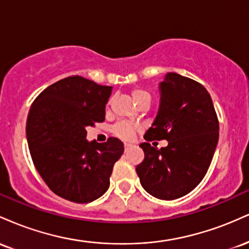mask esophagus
<instances>
[{
	"label": "esophagus",
	"mask_w": 249,
	"mask_h": 249,
	"mask_svg": "<svg viewBox=\"0 0 249 249\" xmlns=\"http://www.w3.org/2000/svg\"><path fill=\"white\" fill-rule=\"evenodd\" d=\"M132 146H133V145H132V144H130V142H125V144H124V147H125V152H127V151L130 150V148L132 147Z\"/></svg>",
	"instance_id": "1"
}]
</instances>
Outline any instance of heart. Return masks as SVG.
<instances>
[{
	"mask_svg": "<svg viewBox=\"0 0 249 249\" xmlns=\"http://www.w3.org/2000/svg\"><path fill=\"white\" fill-rule=\"evenodd\" d=\"M132 98L137 104H141L144 101H151L150 93L147 91L142 90V89H136L132 91ZM138 126L134 124H131L128 122H118L116 123L112 126V132L116 134L119 138L124 139V141H131L133 138V136L136 134Z\"/></svg>",
	"mask_w": 249,
	"mask_h": 249,
	"instance_id": "heart-1",
	"label": "heart"
}]
</instances>
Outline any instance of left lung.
Wrapping results in <instances>:
<instances>
[{
    "instance_id": "obj_1",
    "label": "left lung",
    "mask_w": 249,
    "mask_h": 249,
    "mask_svg": "<svg viewBox=\"0 0 249 249\" xmlns=\"http://www.w3.org/2000/svg\"><path fill=\"white\" fill-rule=\"evenodd\" d=\"M161 101L152 126L139 146L144 160L136 171L147 193L173 200L194 190L207 173L219 141V121L212 98L204 85L193 79L167 73L160 83ZM166 139V148L148 141Z\"/></svg>"
}]
</instances>
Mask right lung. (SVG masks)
Listing matches in <instances>:
<instances>
[{
	"mask_svg": "<svg viewBox=\"0 0 249 249\" xmlns=\"http://www.w3.org/2000/svg\"><path fill=\"white\" fill-rule=\"evenodd\" d=\"M111 89L67 77L43 90L28 115V146L37 172L53 193L76 204L107 192L113 165L124 152L115 137L101 144L87 141V127L105 121Z\"/></svg>",
	"mask_w": 249,
	"mask_h": 249,
	"instance_id": "1",
	"label": "right lung"
}]
</instances>
